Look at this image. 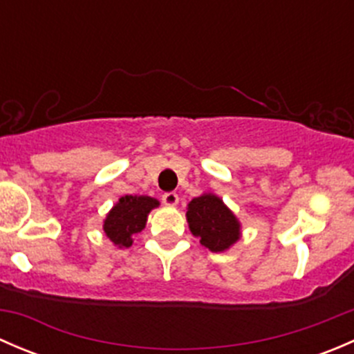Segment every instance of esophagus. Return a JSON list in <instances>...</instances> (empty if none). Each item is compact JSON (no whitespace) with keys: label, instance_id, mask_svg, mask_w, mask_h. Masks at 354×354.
<instances>
[{"label":"esophagus","instance_id":"esophagus-1","mask_svg":"<svg viewBox=\"0 0 354 354\" xmlns=\"http://www.w3.org/2000/svg\"><path fill=\"white\" fill-rule=\"evenodd\" d=\"M178 202H180V197H178L174 192H169V194H164L162 195V203L164 205H169V207H174L178 205Z\"/></svg>","mask_w":354,"mask_h":354}]
</instances>
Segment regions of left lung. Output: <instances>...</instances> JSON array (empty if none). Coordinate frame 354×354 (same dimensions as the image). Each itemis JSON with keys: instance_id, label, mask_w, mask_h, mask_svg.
Wrapping results in <instances>:
<instances>
[{"instance_id": "8db88e82", "label": "left lung", "mask_w": 354, "mask_h": 354, "mask_svg": "<svg viewBox=\"0 0 354 354\" xmlns=\"http://www.w3.org/2000/svg\"><path fill=\"white\" fill-rule=\"evenodd\" d=\"M190 233L210 252H226L241 238V223L233 210L212 192H203L187 205Z\"/></svg>"}]
</instances>
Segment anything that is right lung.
<instances>
[{"label": "right lung", "mask_w": 354, "mask_h": 354, "mask_svg": "<svg viewBox=\"0 0 354 354\" xmlns=\"http://www.w3.org/2000/svg\"><path fill=\"white\" fill-rule=\"evenodd\" d=\"M159 207V200L147 195H124L113 205L102 221V230L108 240L118 248H128L133 236L147 224L151 210Z\"/></svg>", "instance_id": "obj_1"}]
</instances>
